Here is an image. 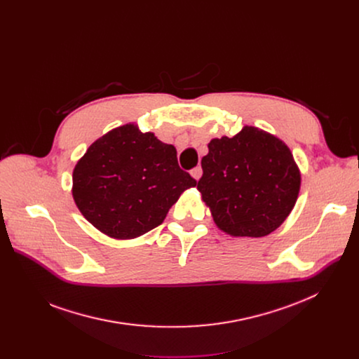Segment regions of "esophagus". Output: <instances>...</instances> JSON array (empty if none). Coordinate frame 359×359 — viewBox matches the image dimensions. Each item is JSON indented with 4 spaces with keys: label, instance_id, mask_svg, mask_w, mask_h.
<instances>
[{
    "label": "esophagus",
    "instance_id": "obj_1",
    "mask_svg": "<svg viewBox=\"0 0 359 359\" xmlns=\"http://www.w3.org/2000/svg\"><path fill=\"white\" fill-rule=\"evenodd\" d=\"M190 175H191V176H193L196 180H198V179L201 177V175H203V170H201V168H200V166H197V168L191 169Z\"/></svg>",
    "mask_w": 359,
    "mask_h": 359
}]
</instances>
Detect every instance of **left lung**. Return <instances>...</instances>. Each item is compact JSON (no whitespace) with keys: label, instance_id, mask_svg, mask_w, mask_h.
<instances>
[{"label":"left lung","instance_id":"1","mask_svg":"<svg viewBox=\"0 0 359 359\" xmlns=\"http://www.w3.org/2000/svg\"><path fill=\"white\" fill-rule=\"evenodd\" d=\"M197 183L217 227L234 237L278 229L298 197L301 175L288 146L254 126L212 139Z\"/></svg>","mask_w":359,"mask_h":359}]
</instances>
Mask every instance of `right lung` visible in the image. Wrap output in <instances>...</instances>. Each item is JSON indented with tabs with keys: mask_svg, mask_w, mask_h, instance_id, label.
<instances>
[{
	"mask_svg": "<svg viewBox=\"0 0 359 359\" xmlns=\"http://www.w3.org/2000/svg\"><path fill=\"white\" fill-rule=\"evenodd\" d=\"M176 155L173 144L142 133L133 123L108 132L74 169L78 209L112 238H135L158 227L180 194L197 184Z\"/></svg>",
	"mask_w": 359,
	"mask_h": 359,
	"instance_id": "right-lung-1",
	"label": "right lung"
}]
</instances>
